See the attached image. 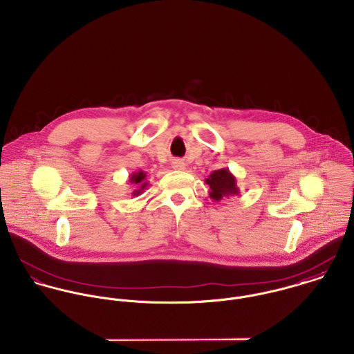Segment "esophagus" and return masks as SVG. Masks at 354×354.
Returning <instances> with one entry per match:
<instances>
[{
    "label": "esophagus",
    "mask_w": 354,
    "mask_h": 354,
    "mask_svg": "<svg viewBox=\"0 0 354 354\" xmlns=\"http://www.w3.org/2000/svg\"><path fill=\"white\" fill-rule=\"evenodd\" d=\"M171 167H173L174 170H184V169H185V163H184L183 160H180V159H174V160L171 162Z\"/></svg>",
    "instance_id": "obj_1"
}]
</instances>
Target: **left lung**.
<instances>
[{
  "label": "left lung",
  "mask_w": 354,
  "mask_h": 354,
  "mask_svg": "<svg viewBox=\"0 0 354 354\" xmlns=\"http://www.w3.org/2000/svg\"><path fill=\"white\" fill-rule=\"evenodd\" d=\"M204 181L209 187L208 196L212 199V202H221L225 198L239 196L240 194L236 177L226 167L214 170Z\"/></svg>",
  "instance_id": "left-lung-1"
}]
</instances>
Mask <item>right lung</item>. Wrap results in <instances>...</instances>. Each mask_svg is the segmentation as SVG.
<instances>
[{
	"label": "right lung",
	"mask_w": 354,
	"mask_h": 354,
	"mask_svg": "<svg viewBox=\"0 0 354 354\" xmlns=\"http://www.w3.org/2000/svg\"><path fill=\"white\" fill-rule=\"evenodd\" d=\"M146 177H147V173L143 170H138L129 176L128 183L133 185V188H136L132 192V196H139L149 187V181L146 180Z\"/></svg>",
	"instance_id": "1"
}]
</instances>
